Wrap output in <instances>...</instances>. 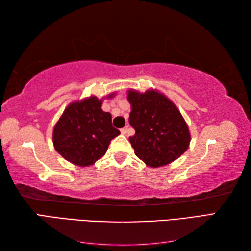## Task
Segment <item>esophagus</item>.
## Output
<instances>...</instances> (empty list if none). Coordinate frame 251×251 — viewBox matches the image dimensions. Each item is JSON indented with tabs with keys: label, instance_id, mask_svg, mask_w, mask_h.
<instances>
[{
	"label": "esophagus",
	"instance_id": "1",
	"mask_svg": "<svg viewBox=\"0 0 251 251\" xmlns=\"http://www.w3.org/2000/svg\"><path fill=\"white\" fill-rule=\"evenodd\" d=\"M127 131H128V126H125L124 128H122V129H121V132H122L123 135H126V134H127Z\"/></svg>",
	"mask_w": 251,
	"mask_h": 251
}]
</instances>
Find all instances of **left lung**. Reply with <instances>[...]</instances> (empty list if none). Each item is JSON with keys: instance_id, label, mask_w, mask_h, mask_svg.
<instances>
[{"instance_id": "obj_1", "label": "left lung", "mask_w": 251, "mask_h": 251, "mask_svg": "<svg viewBox=\"0 0 251 251\" xmlns=\"http://www.w3.org/2000/svg\"><path fill=\"white\" fill-rule=\"evenodd\" d=\"M129 137L135 154L148 166L161 167L186 151L191 141L186 123L172 101L154 90L139 94L129 90Z\"/></svg>"}]
</instances>
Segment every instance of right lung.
I'll list each match as a JSON object with an SVG mask.
<instances>
[{"instance_id": "obj_1", "label": "right lung", "mask_w": 251, "mask_h": 251, "mask_svg": "<svg viewBox=\"0 0 251 251\" xmlns=\"http://www.w3.org/2000/svg\"><path fill=\"white\" fill-rule=\"evenodd\" d=\"M121 134L112 125L109 112L96 97L73 102L63 112L54 129L56 151L78 166L93 165L102 157L111 140Z\"/></svg>"}]
</instances>
